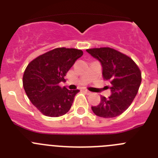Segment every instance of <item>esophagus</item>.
<instances>
[{
    "mask_svg": "<svg viewBox=\"0 0 158 158\" xmlns=\"http://www.w3.org/2000/svg\"><path fill=\"white\" fill-rule=\"evenodd\" d=\"M84 92L85 93H87V94H91V92H89L87 89H84Z\"/></svg>",
    "mask_w": 158,
    "mask_h": 158,
    "instance_id": "obj_1",
    "label": "esophagus"
}]
</instances>
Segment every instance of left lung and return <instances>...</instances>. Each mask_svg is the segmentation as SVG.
I'll return each instance as SVG.
<instances>
[{
  "mask_svg": "<svg viewBox=\"0 0 158 158\" xmlns=\"http://www.w3.org/2000/svg\"><path fill=\"white\" fill-rule=\"evenodd\" d=\"M101 63L103 77L109 81L111 95L101 101L92 110L97 116L113 118L127 109L136 96L142 81L139 66L126 54L110 47L86 50Z\"/></svg>",
  "mask_w": 158,
  "mask_h": 158,
  "instance_id": "1",
  "label": "left lung"
}]
</instances>
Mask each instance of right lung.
<instances>
[{"label":"right lung","mask_w":158,"mask_h":158,"mask_svg":"<svg viewBox=\"0 0 158 158\" xmlns=\"http://www.w3.org/2000/svg\"><path fill=\"white\" fill-rule=\"evenodd\" d=\"M82 55L81 50L60 47L40 55L27 65L23 76V89L43 115L58 117L69 111L80 90L61 88L59 83L65 81L66 73Z\"/></svg>","instance_id":"obj_1"}]
</instances>
